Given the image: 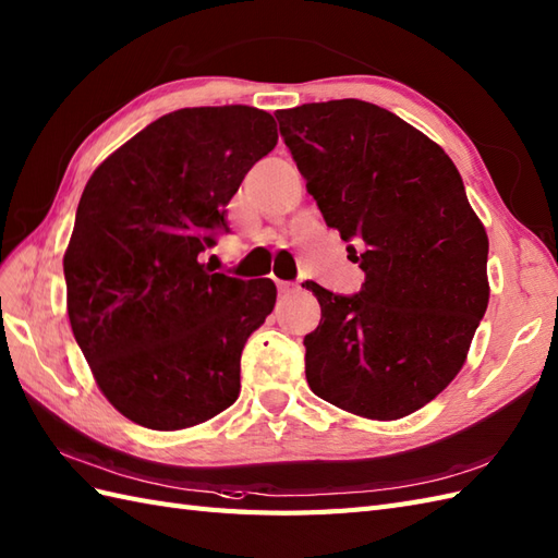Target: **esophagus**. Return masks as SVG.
<instances>
[{"mask_svg": "<svg viewBox=\"0 0 558 558\" xmlns=\"http://www.w3.org/2000/svg\"><path fill=\"white\" fill-rule=\"evenodd\" d=\"M275 281H277V289H279L281 295H291V293H295L298 289H301V287H298V283H293V281H281V279H275Z\"/></svg>", "mask_w": 558, "mask_h": 558, "instance_id": "34e87169", "label": "esophagus"}]
</instances>
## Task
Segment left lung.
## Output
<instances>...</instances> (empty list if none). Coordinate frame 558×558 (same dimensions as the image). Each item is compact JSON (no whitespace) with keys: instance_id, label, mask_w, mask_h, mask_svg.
<instances>
[{"instance_id":"left-lung-1","label":"left lung","mask_w":558,"mask_h":558,"mask_svg":"<svg viewBox=\"0 0 558 558\" xmlns=\"http://www.w3.org/2000/svg\"><path fill=\"white\" fill-rule=\"evenodd\" d=\"M307 194L348 241L364 283L315 281L322 322L305 336L315 396L366 418L421 410L464 366L487 310V234L452 158L386 108L338 99L275 113Z\"/></svg>"}]
</instances>
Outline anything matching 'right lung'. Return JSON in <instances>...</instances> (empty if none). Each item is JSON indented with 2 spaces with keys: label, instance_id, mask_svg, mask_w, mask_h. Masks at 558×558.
Masks as SVG:
<instances>
[{
  "label": "right lung",
  "instance_id": "obj_1",
  "mask_svg": "<svg viewBox=\"0 0 558 558\" xmlns=\"http://www.w3.org/2000/svg\"><path fill=\"white\" fill-rule=\"evenodd\" d=\"M277 140L260 108H180L89 177L63 255L68 317L106 400L134 424L180 430L236 402L241 350L277 287L198 257L229 232L227 203Z\"/></svg>",
  "mask_w": 558,
  "mask_h": 558
}]
</instances>
